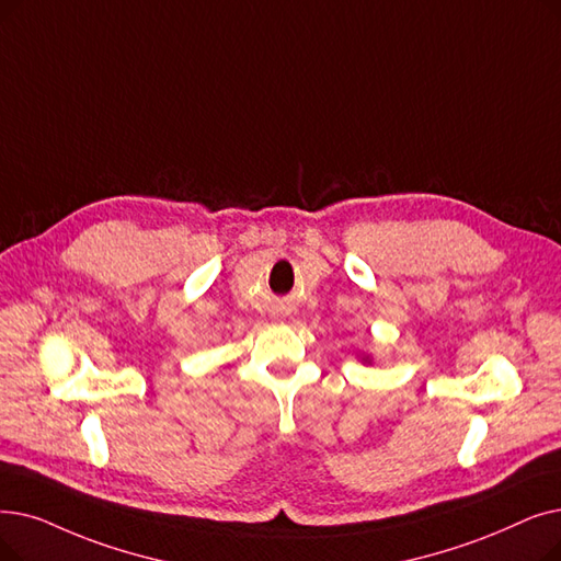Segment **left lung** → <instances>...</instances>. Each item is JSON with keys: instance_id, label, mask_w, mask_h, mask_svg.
I'll use <instances>...</instances> for the list:
<instances>
[{"instance_id": "left-lung-1", "label": "left lung", "mask_w": 561, "mask_h": 561, "mask_svg": "<svg viewBox=\"0 0 561 561\" xmlns=\"http://www.w3.org/2000/svg\"><path fill=\"white\" fill-rule=\"evenodd\" d=\"M357 359H359L362 364H374V357L367 355V353H357Z\"/></svg>"}]
</instances>
